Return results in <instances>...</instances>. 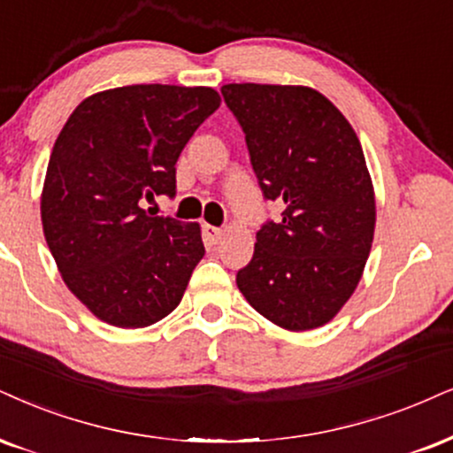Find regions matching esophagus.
Instances as JSON below:
<instances>
[{"label": "esophagus", "instance_id": "1", "mask_svg": "<svg viewBox=\"0 0 453 453\" xmlns=\"http://www.w3.org/2000/svg\"><path fill=\"white\" fill-rule=\"evenodd\" d=\"M201 231H203V242L208 245H216L222 239V231L218 226L203 225V226H201Z\"/></svg>", "mask_w": 453, "mask_h": 453}]
</instances>
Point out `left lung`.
Here are the masks:
<instances>
[{
  "label": "left lung",
  "mask_w": 453,
  "mask_h": 453,
  "mask_svg": "<svg viewBox=\"0 0 453 453\" xmlns=\"http://www.w3.org/2000/svg\"><path fill=\"white\" fill-rule=\"evenodd\" d=\"M220 92L262 195L283 205L256 233L239 292L279 327L326 326L353 296L373 242L376 199L359 138L312 88L226 83Z\"/></svg>",
  "instance_id": "left-lung-1"
}]
</instances>
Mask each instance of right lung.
Segmentation results:
<instances>
[{"instance_id": "add662e5", "label": "right lung", "mask_w": 453, "mask_h": 453, "mask_svg": "<svg viewBox=\"0 0 453 453\" xmlns=\"http://www.w3.org/2000/svg\"><path fill=\"white\" fill-rule=\"evenodd\" d=\"M218 107L211 88L141 83L86 98L60 130L43 235L66 288L98 319L147 327L180 304L205 254L201 228L142 208L174 197L184 144Z\"/></svg>"}]
</instances>
